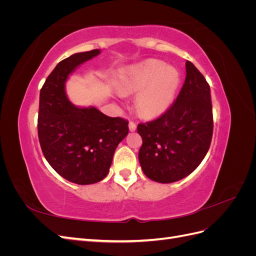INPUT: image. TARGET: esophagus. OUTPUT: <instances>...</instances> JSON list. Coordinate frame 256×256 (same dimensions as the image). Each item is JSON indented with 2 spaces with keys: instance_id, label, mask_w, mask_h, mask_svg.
I'll list each match as a JSON object with an SVG mask.
<instances>
[{
  "instance_id": "esophagus-1",
  "label": "esophagus",
  "mask_w": 256,
  "mask_h": 256,
  "mask_svg": "<svg viewBox=\"0 0 256 256\" xmlns=\"http://www.w3.org/2000/svg\"><path fill=\"white\" fill-rule=\"evenodd\" d=\"M129 129H130V131H134V130L136 129V122H129Z\"/></svg>"
}]
</instances>
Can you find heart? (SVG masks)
<instances>
[{
    "label": "heart",
    "instance_id": "heart-1",
    "mask_svg": "<svg viewBox=\"0 0 256 256\" xmlns=\"http://www.w3.org/2000/svg\"><path fill=\"white\" fill-rule=\"evenodd\" d=\"M180 84V74L158 60L131 67L120 83L122 92H138L136 108L144 118H154L172 104Z\"/></svg>",
    "mask_w": 256,
    "mask_h": 256
}]
</instances>
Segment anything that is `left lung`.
I'll list each match as a JSON object with an SVG mask.
<instances>
[{
    "mask_svg": "<svg viewBox=\"0 0 256 256\" xmlns=\"http://www.w3.org/2000/svg\"><path fill=\"white\" fill-rule=\"evenodd\" d=\"M184 83L173 104L156 120L138 125L143 173L162 184L180 180L205 158L212 143L214 118L210 88L190 60Z\"/></svg>",
    "mask_w": 256,
    "mask_h": 256,
    "instance_id": "1",
    "label": "left lung"
}]
</instances>
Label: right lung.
<instances>
[{
    "instance_id": "1",
    "label": "right lung",
    "mask_w": 256,
    "mask_h": 256,
    "mask_svg": "<svg viewBox=\"0 0 256 256\" xmlns=\"http://www.w3.org/2000/svg\"><path fill=\"white\" fill-rule=\"evenodd\" d=\"M99 52L76 53L60 60L40 90L37 128L42 154L54 171L78 184L104 180L129 131L127 120L110 118L94 106H76L66 96L68 76Z\"/></svg>"
}]
</instances>
